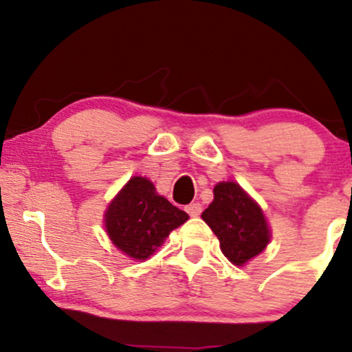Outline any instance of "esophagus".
Instances as JSON below:
<instances>
[{"mask_svg": "<svg viewBox=\"0 0 352 352\" xmlns=\"http://www.w3.org/2000/svg\"><path fill=\"white\" fill-rule=\"evenodd\" d=\"M185 210H187V213L190 217H199L201 213V205L200 204H190L185 207Z\"/></svg>", "mask_w": 352, "mask_h": 352, "instance_id": "1", "label": "esophagus"}]
</instances>
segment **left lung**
<instances>
[{
  "instance_id": "8db88e82",
  "label": "left lung",
  "mask_w": 352,
  "mask_h": 352,
  "mask_svg": "<svg viewBox=\"0 0 352 352\" xmlns=\"http://www.w3.org/2000/svg\"><path fill=\"white\" fill-rule=\"evenodd\" d=\"M213 197L201 218L218 236L225 256L233 265H245L270 241L263 212L235 182L218 184Z\"/></svg>"
}]
</instances>
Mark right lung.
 I'll list each match as a JSON object with an SVG mask.
<instances>
[{
    "instance_id": "add662e5",
    "label": "right lung",
    "mask_w": 352,
    "mask_h": 352,
    "mask_svg": "<svg viewBox=\"0 0 352 352\" xmlns=\"http://www.w3.org/2000/svg\"><path fill=\"white\" fill-rule=\"evenodd\" d=\"M187 220V213L157 195L152 182L144 177L129 180L106 212L112 243L135 260L151 256L168 233Z\"/></svg>"
}]
</instances>
